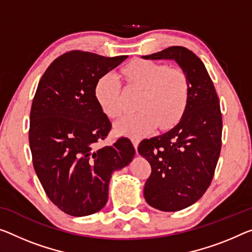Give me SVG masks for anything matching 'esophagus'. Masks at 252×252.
<instances>
[{"mask_svg": "<svg viewBox=\"0 0 252 252\" xmlns=\"http://www.w3.org/2000/svg\"><path fill=\"white\" fill-rule=\"evenodd\" d=\"M131 143H133L135 150H137V146L139 144V139L136 137H131Z\"/></svg>", "mask_w": 252, "mask_h": 252, "instance_id": "esophagus-1", "label": "esophagus"}]
</instances>
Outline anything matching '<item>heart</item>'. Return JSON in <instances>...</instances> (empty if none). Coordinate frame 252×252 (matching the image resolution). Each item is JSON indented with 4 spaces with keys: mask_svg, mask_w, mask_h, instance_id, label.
<instances>
[{
    "mask_svg": "<svg viewBox=\"0 0 252 252\" xmlns=\"http://www.w3.org/2000/svg\"><path fill=\"white\" fill-rule=\"evenodd\" d=\"M124 75L133 87L143 90L137 108L141 111L127 115L116 124L118 133L138 137L156 128L165 129L183 117L188 103L189 83L179 68H170L152 61H137L124 69ZM95 94L109 117L125 113L122 82L116 73H107L96 83Z\"/></svg>",
    "mask_w": 252,
    "mask_h": 252,
    "instance_id": "obj_1",
    "label": "heart"
}]
</instances>
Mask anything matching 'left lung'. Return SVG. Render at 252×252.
<instances>
[{
    "label": "left lung",
    "mask_w": 252,
    "mask_h": 252,
    "mask_svg": "<svg viewBox=\"0 0 252 252\" xmlns=\"http://www.w3.org/2000/svg\"><path fill=\"white\" fill-rule=\"evenodd\" d=\"M143 59L173 60L189 83L180 122L138 145V153L152 168L144 186L145 200L157 210L177 212L196 203L212 183L222 146L220 100L204 63L191 50L172 46Z\"/></svg>",
    "instance_id": "left-lung-1"
}]
</instances>
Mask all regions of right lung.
Listing matches in <instances>:
<instances>
[{"mask_svg": "<svg viewBox=\"0 0 252 252\" xmlns=\"http://www.w3.org/2000/svg\"><path fill=\"white\" fill-rule=\"evenodd\" d=\"M126 59L71 50L57 57L38 83L29 127L33 168L48 198L68 215L103 208L111 175L135 156L127 137L98 148L111 123L95 96L96 83Z\"/></svg>", "mask_w": 252, "mask_h": 252, "instance_id": "1", "label": "right lung"}]
</instances>
